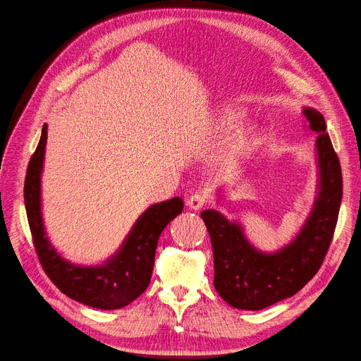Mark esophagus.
Here are the masks:
<instances>
[{
    "mask_svg": "<svg viewBox=\"0 0 361 361\" xmlns=\"http://www.w3.org/2000/svg\"><path fill=\"white\" fill-rule=\"evenodd\" d=\"M206 203H207V195L204 192H195L190 195L187 202V204L191 207V209H195V211L202 209Z\"/></svg>",
    "mask_w": 361,
    "mask_h": 361,
    "instance_id": "34e87169",
    "label": "esophagus"
}]
</instances>
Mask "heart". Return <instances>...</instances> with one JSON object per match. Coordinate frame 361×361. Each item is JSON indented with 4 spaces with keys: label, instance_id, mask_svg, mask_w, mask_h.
<instances>
[{
    "label": "heart",
    "instance_id": "1",
    "mask_svg": "<svg viewBox=\"0 0 361 361\" xmlns=\"http://www.w3.org/2000/svg\"><path fill=\"white\" fill-rule=\"evenodd\" d=\"M243 117H244L243 111L235 110V108H227V110H224L223 114L220 116V128L232 129L233 126H236L239 122H241ZM256 141H257V129L255 126H248L235 137L231 147H228V152H231L233 157L244 155L256 145Z\"/></svg>",
    "mask_w": 361,
    "mask_h": 361
}]
</instances>
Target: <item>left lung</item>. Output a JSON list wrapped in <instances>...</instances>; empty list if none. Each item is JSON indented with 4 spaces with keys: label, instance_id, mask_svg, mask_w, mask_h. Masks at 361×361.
I'll return each instance as SVG.
<instances>
[{
    "label": "left lung",
    "instance_id": "1",
    "mask_svg": "<svg viewBox=\"0 0 361 361\" xmlns=\"http://www.w3.org/2000/svg\"><path fill=\"white\" fill-rule=\"evenodd\" d=\"M302 113L309 128L319 134V191L307 221L289 245L262 253L247 241L241 224L214 209L202 212L214 250V286L235 309L260 310L292 297L313 279L330 248L342 202V169L324 116L307 106Z\"/></svg>",
    "mask_w": 361,
    "mask_h": 361
}]
</instances>
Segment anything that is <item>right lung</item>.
Here are the masks:
<instances>
[{
  "instance_id": "right-lung-1",
  "label": "right lung",
  "mask_w": 361,
  "mask_h": 361,
  "mask_svg": "<svg viewBox=\"0 0 361 361\" xmlns=\"http://www.w3.org/2000/svg\"><path fill=\"white\" fill-rule=\"evenodd\" d=\"M47 125L25 176L24 200L37 257L51 281L69 298L102 310L122 309L143 293L152 277L161 232L183 209L180 197L152 204L135 221L123 245L104 265L78 267L60 257L43 227L40 176L47 146Z\"/></svg>"
}]
</instances>
